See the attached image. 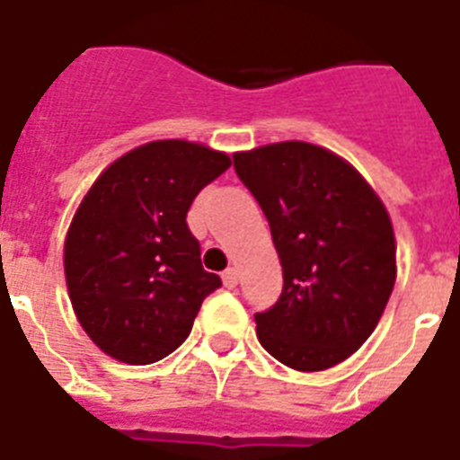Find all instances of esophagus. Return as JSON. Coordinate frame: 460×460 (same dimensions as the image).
Instances as JSON below:
<instances>
[{
    "instance_id": "1",
    "label": "esophagus",
    "mask_w": 460,
    "mask_h": 460,
    "mask_svg": "<svg viewBox=\"0 0 460 460\" xmlns=\"http://www.w3.org/2000/svg\"><path fill=\"white\" fill-rule=\"evenodd\" d=\"M222 279H224V287H226V288L236 287V284H238V270H236V267H229V270L222 274Z\"/></svg>"
}]
</instances>
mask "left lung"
Returning <instances> with one entry per match:
<instances>
[{
  "mask_svg": "<svg viewBox=\"0 0 460 460\" xmlns=\"http://www.w3.org/2000/svg\"><path fill=\"white\" fill-rule=\"evenodd\" d=\"M279 252V301L255 313L262 349L301 372L334 367L375 332L396 281L392 219L367 181L320 146L234 155Z\"/></svg>",
  "mask_w": 460,
  "mask_h": 460,
  "instance_id": "left-lung-1",
  "label": "left lung"
}]
</instances>
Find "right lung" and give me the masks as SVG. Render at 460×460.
Wrapping results in <instances>:
<instances>
[{"label":"right lung","instance_id":"add662e5","mask_svg":"<svg viewBox=\"0 0 460 460\" xmlns=\"http://www.w3.org/2000/svg\"><path fill=\"white\" fill-rule=\"evenodd\" d=\"M231 166L188 140H155L119 157L83 198L64 243V272L85 334L128 365L186 341L202 301L222 287L202 270L186 215Z\"/></svg>","mask_w":460,"mask_h":460}]
</instances>
